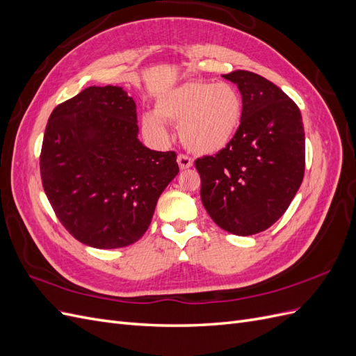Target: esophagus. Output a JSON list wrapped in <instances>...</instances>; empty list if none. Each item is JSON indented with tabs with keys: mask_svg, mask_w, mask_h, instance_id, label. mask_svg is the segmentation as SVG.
Segmentation results:
<instances>
[{
	"mask_svg": "<svg viewBox=\"0 0 356 356\" xmlns=\"http://www.w3.org/2000/svg\"><path fill=\"white\" fill-rule=\"evenodd\" d=\"M177 160H178V165H179L181 169H188V168L193 166L191 157H188V156H186V154H178Z\"/></svg>",
	"mask_w": 356,
	"mask_h": 356,
	"instance_id": "obj_1",
	"label": "esophagus"
}]
</instances>
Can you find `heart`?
<instances>
[{"label": "heart", "instance_id": "1", "mask_svg": "<svg viewBox=\"0 0 356 356\" xmlns=\"http://www.w3.org/2000/svg\"><path fill=\"white\" fill-rule=\"evenodd\" d=\"M242 120V98L230 83L186 81L169 89L156 102L154 113L143 115L144 131L168 136L163 122L179 123V138L190 152L215 154L227 147Z\"/></svg>", "mask_w": 356, "mask_h": 356}]
</instances>
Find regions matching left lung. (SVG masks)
<instances>
[{"label":"left lung","instance_id":"obj_1","mask_svg":"<svg viewBox=\"0 0 356 356\" xmlns=\"http://www.w3.org/2000/svg\"><path fill=\"white\" fill-rule=\"evenodd\" d=\"M242 95V120L229 145L195 161L200 199L222 230L251 236L288 209L305 177V129L298 106L250 71L222 75Z\"/></svg>","mask_w":356,"mask_h":356}]
</instances>
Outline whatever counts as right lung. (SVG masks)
Returning a JSON list of instances; mask_svg holds the SVG:
<instances>
[{
	"label": "right lung",
	"mask_w": 356,
	"mask_h": 356,
	"mask_svg": "<svg viewBox=\"0 0 356 356\" xmlns=\"http://www.w3.org/2000/svg\"><path fill=\"white\" fill-rule=\"evenodd\" d=\"M135 101L118 86H92L58 105L42 139V187L56 217L81 243H135L178 172L174 152L138 139Z\"/></svg>",
	"instance_id": "1"
}]
</instances>
